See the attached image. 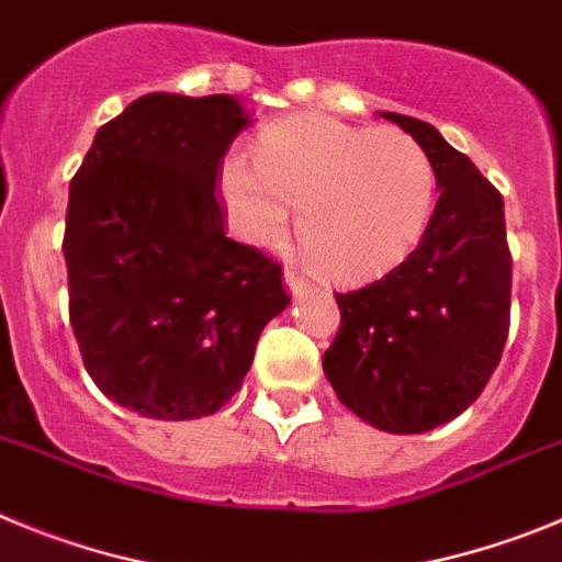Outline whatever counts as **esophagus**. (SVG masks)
<instances>
[{"label":"esophagus","instance_id":"esophagus-1","mask_svg":"<svg viewBox=\"0 0 562 562\" xmlns=\"http://www.w3.org/2000/svg\"><path fill=\"white\" fill-rule=\"evenodd\" d=\"M284 281H286V290H290L292 295H301V292H306L312 286L310 278H306L301 270H295V267H286Z\"/></svg>","mask_w":562,"mask_h":562}]
</instances>
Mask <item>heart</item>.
Listing matches in <instances>:
<instances>
[{"label":"heart","mask_w":562,"mask_h":562,"mask_svg":"<svg viewBox=\"0 0 562 562\" xmlns=\"http://www.w3.org/2000/svg\"><path fill=\"white\" fill-rule=\"evenodd\" d=\"M222 200L233 231L252 245L286 233L297 211L304 250L335 278H369L414 250L428 225L436 171L428 151L402 128H362L301 114L272 123L222 166Z\"/></svg>","instance_id":"heart-1"}]
</instances>
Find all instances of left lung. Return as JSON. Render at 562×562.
Listing matches in <instances>:
<instances>
[{
  "label": "left lung",
  "instance_id": "8db88e82",
  "mask_svg": "<svg viewBox=\"0 0 562 562\" xmlns=\"http://www.w3.org/2000/svg\"><path fill=\"white\" fill-rule=\"evenodd\" d=\"M428 151L441 193L422 241L374 284L335 292L324 355L337 400L389 434H425L479 400L509 335L504 196L430 123L385 114Z\"/></svg>",
  "mask_w": 562,
  "mask_h": 562
}]
</instances>
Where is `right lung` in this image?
<instances>
[{"label": "right lung", "mask_w": 562, "mask_h": 562, "mask_svg": "<svg viewBox=\"0 0 562 562\" xmlns=\"http://www.w3.org/2000/svg\"><path fill=\"white\" fill-rule=\"evenodd\" d=\"M231 95L151 92L98 128L69 182V324L98 389L151 419L231 402L290 295L281 265L225 236L220 166L245 128Z\"/></svg>", "instance_id": "right-lung-1"}]
</instances>
